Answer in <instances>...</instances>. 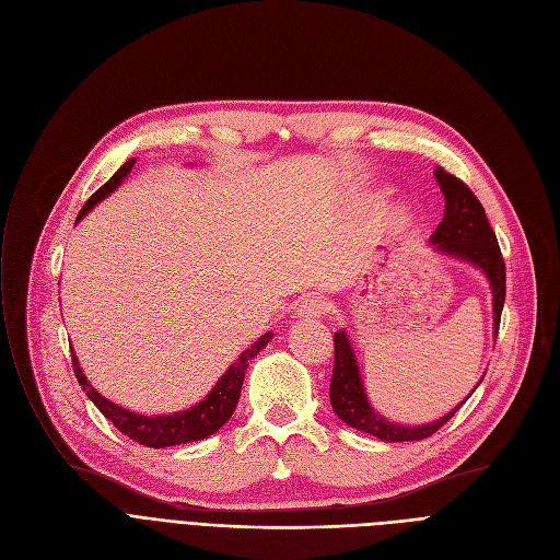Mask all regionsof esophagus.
Segmentation results:
<instances>
[{
    "mask_svg": "<svg viewBox=\"0 0 560 560\" xmlns=\"http://www.w3.org/2000/svg\"><path fill=\"white\" fill-rule=\"evenodd\" d=\"M325 313H327L325 300L313 295V298H306V300L298 306L295 317H298V319H317V317H322Z\"/></svg>",
    "mask_w": 560,
    "mask_h": 560,
    "instance_id": "34e87169",
    "label": "esophagus"
}]
</instances>
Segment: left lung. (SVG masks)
<instances>
[{"mask_svg": "<svg viewBox=\"0 0 560 560\" xmlns=\"http://www.w3.org/2000/svg\"><path fill=\"white\" fill-rule=\"evenodd\" d=\"M433 174L440 190L445 195V218L433 231L431 243L440 254L460 258L469 265H475V268H479L486 275L492 290V325H494L492 329L497 338L499 319H502V308L506 300V265L502 258V249L497 245V235L486 218L481 201L472 190L443 167H435ZM334 347H336V357H334V376L329 386V397H331L336 416L351 429L370 433L378 440H384V443H410V440H422L433 435L440 427L447 424L454 418L456 410L469 399V395L477 390L475 388L456 408H452L447 416H443L431 424H422V427L397 424L386 420L384 416H378L372 408L363 388L354 347H351L345 331H338L334 336Z\"/></svg>", "mask_w": 560, "mask_h": 560, "instance_id": "1", "label": "left lung"}]
</instances>
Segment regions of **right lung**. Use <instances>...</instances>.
I'll return each instance as SVG.
<instances>
[{
    "mask_svg": "<svg viewBox=\"0 0 560 560\" xmlns=\"http://www.w3.org/2000/svg\"><path fill=\"white\" fill-rule=\"evenodd\" d=\"M133 163H136V159L127 161L91 199L83 203V209H81L77 222L88 211L95 209V203H100L104 197H108L117 186L122 184L125 176L131 172ZM270 340H272V334H265L252 347H247L243 354L238 357V361L231 363V368L220 376V381L213 386V390L206 395L199 404H195L188 410H179V413L154 416V418L133 413V410H127L122 406L108 401L106 397H102L91 386V381L83 376L74 354H72V368H74V374H77L81 390H85L88 399H91L102 410V416L106 420H110L115 429H120L125 435H129L131 440H136V443L144 445V447L163 450V447L195 443V440L209 438L233 416L235 404H238V399H241V388H243L247 365Z\"/></svg>",
    "mask_w": 560,
    "mask_h": 560,
    "instance_id": "obj_1",
    "label": "right lung"
}]
</instances>
